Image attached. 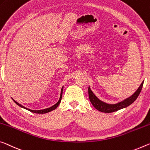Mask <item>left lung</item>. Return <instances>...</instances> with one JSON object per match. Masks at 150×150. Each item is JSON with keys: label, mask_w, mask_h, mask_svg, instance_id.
Instances as JSON below:
<instances>
[{"label": "left lung", "mask_w": 150, "mask_h": 150, "mask_svg": "<svg viewBox=\"0 0 150 150\" xmlns=\"http://www.w3.org/2000/svg\"><path fill=\"white\" fill-rule=\"evenodd\" d=\"M144 81H142L141 85H140V86L138 87V89H137V91H135L132 96L127 97V98L124 99V100L118 102V103L115 104L108 103H105V102L102 101L100 99L97 98L96 96V95H95L91 91V88L89 87L88 93H89V100L92 103V105L94 106V108L97 109V110L99 111H101V112L104 113L114 112V111H118L120 110V109L127 108V107L130 105L131 104L134 103V102L136 100V99L137 98V97L139 96L140 92L142 91V87H143L144 85Z\"/></svg>", "instance_id": "obj_1"}]
</instances>
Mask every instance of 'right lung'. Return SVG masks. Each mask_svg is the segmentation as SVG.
<instances>
[{
  "label": "right lung",
  "mask_w": 150,
  "mask_h": 150,
  "mask_svg": "<svg viewBox=\"0 0 150 150\" xmlns=\"http://www.w3.org/2000/svg\"><path fill=\"white\" fill-rule=\"evenodd\" d=\"M63 89V87H62V89H61V95H60V98H59V101H58L57 103L54 104V105L51 106V108H47V109H41V110H32V109H28V108H25V107H24L23 105H21L20 103H18V102H16V101L14 100V99H13V98H12V99H13V100L14 101V102H15V103L16 104V105H18V106H20L21 108H24V109H27V110H28V111H30V112L35 113H40V114H41V113H42H42H48V112H50V111H53L54 109H56L57 108V107L59 106V103H61V98H62Z\"/></svg>",
  "instance_id": "add662e5"
}]
</instances>
